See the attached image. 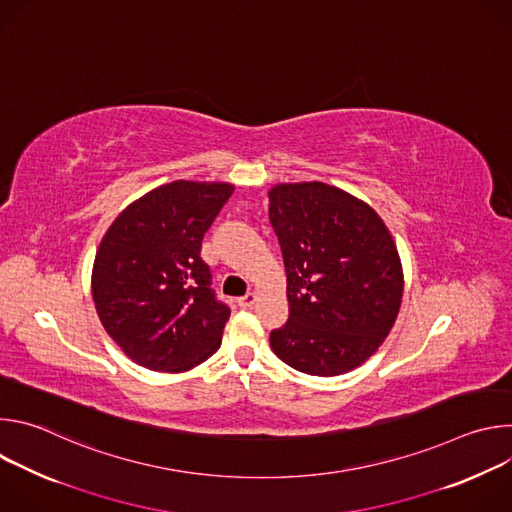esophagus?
<instances>
[{"label": "esophagus", "mask_w": 512, "mask_h": 512, "mask_svg": "<svg viewBox=\"0 0 512 512\" xmlns=\"http://www.w3.org/2000/svg\"><path fill=\"white\" fill-rule=\"evenodd\" d=\"M255 304H257V296H255V294H247V296H243V298L239 300V306H241L243 310H251Z\"/></svg>", "instance_id": "34e87169"}]
</instances>
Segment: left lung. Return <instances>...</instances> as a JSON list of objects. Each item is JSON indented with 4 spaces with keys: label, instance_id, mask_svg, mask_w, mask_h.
Returning <instances> with one entry per match:
<instances>
[{
    "label": "left lung",
    "instance_id": "left-lung-1",
    "mask_svg": "<svg viewBox=\"0 0 512 512\" xmlns=\"http://www.w3.org/2000/svg\"><path fill=\"white\" fill-rule=\"evenodd\" d=\"M277 235L289 320L269 336L273 352L314 377L344 375L389 336L403 300V265L383 218L360 198L324 184H275Z\"/></svg>",
    "mask_w": 512,
    "mask_h": 512
}]
</instances>
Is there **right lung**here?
<instances>
[{
    "mask_svg": "<svg viewBox=\"0 0 512 512\" xmlns=\"http://www.w3.org/2000/svg\"><path fill=\"white\" fill-rule=\"evenodd\" d=\"M229 182L176 180L125 206L95 255L91 294L105 332L139 367L186 373L223 340L231 310L210 291L202 237Z\"/></svg>",
    "mask_w": 512,
    "mask_h": 512,
    "instance_id": "add662e5",
    "label": "right lung"
}]
</instances>
